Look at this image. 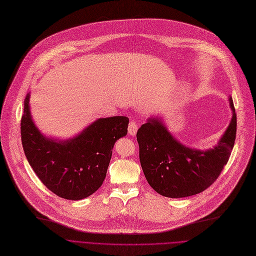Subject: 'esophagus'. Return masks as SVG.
<instances>
[{
    "mask_svg": "<svg viewBox=\"0 0 256 256\" xmlns=\"http://www.w3.org/2000/svg\"><path fill=\"white\" fill-rule=\"evenodd\" d=\"M128 134H132V136H136V130H138V124L136 122H130V124H128Z\"/></svg>",
    "mask_w": 256,
    "mask_h": 256,
    "instance_id": "34e87169",
    "label": "esophagus"
}]
</instances>
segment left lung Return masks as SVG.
<instances>
[{
  "label": "left lung",
  "mask_w": 256,
  "mask_h": 256,
  "mask_svg": "<svg viewBox=\"0 0 256 256\" xmlns=\"http://www.w3.org/2000/svg\"><path fill=\"white\" fill-rule=\"evenodd\" d=\"M233 118L218 146L207 151L190 149L170 134L161 120L149 118L136 132L141 166L151 187L160 195L182 198L206 190L216 180L233 150L237 115L230 98Z\"/></svg>",
  "instance_id": "1"
}]
</instances>
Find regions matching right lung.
Wrapping results in <instances>:
<instances>
[{"instance_id":"1","label":"right lung","mask_w":256,"mask_h":256,"mask_svg":"<svg viewBox=\"0 0 256 256\" xmlns=\"http://www.w3.org/2000/svg\"><path fill=\"white\" fill-rule=\"evenodd\" d=\"M30 94L21 118V141L28 164L51 192L67 200L95 193L104 182L112 149L128 132L126 116L100 118L70 140L44 136L30 111Z\"/></svg>"}]
</instances>
